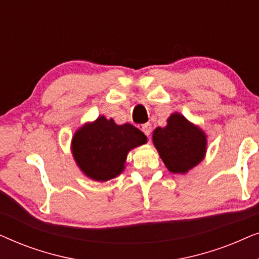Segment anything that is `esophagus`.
I'll return each mask as SVG.
<instances>
[{"instance_id":"obj_1","label":"esophagus","mask_w":259,"mask_h":259,"mask_svg":"<svg viewBox=\"0 0 259 259\" xmlns=\"http://www.w3.org/2000/svg\"><path fill=\"white\" fill-rule=\"evenodd\" d=\"M141 131H143V132L146 134L147 137H150L152 133V126L150 125V123H145V125L141 126Z\"/></svg>"}]
</instances>
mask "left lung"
<instances>
[{
  "mask_svg": "<svg viewBox=\"0 0 259 259\" xmlns=\"http://www.w3.org/2000/svg\"><path fill=\"white\" fill-rule=\"evenodd\" d=\"M152 139L161 160L172 173L189 172L206 153V134L180 113L169 115L165 127H157Z\"/></svg>",
  "mask_w": 259,
  "mask_h": 259,
  "instance_id": "obj_1",
  "label": "left lung"
}]
</instances>
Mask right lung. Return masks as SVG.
<instances>
[{"mask_svg":"<svg viewBox=\"0 0 259 259\" xmlns=\"http://www.w3.org/2000/svg\"><path fill=\"white\" fill-rule=\"evenodd\" d=\"M146 141L147 137L131 123L116 125L101 115L76 131L72 153L84 176L107 182L123 171L128 152Z\"/></svg>","mask_w":259,"mask_h":259,"instance_id":"obj_1","label":"right lung"}]
</instances>
